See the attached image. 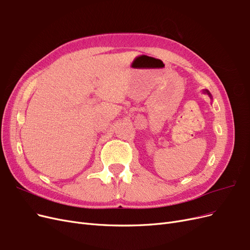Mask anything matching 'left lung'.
<instances>
[{
	"instance_id": "1",
	"label": "left lung",
	"mask_w": 250,
	"mask_h": 250,
	"mask_svg": "<svg viewBox=\"0 0 250 250\" xmlns=\"http://www.w3.org/2000/svg\"><path fill=\"white\" fill-rule=\"evenodd\" d=\"M203 92H204V94H207L211 99H212V96H211V94H210V91L208 90V89H204V90H203Z\"/></svg>"
}]
</instances>
